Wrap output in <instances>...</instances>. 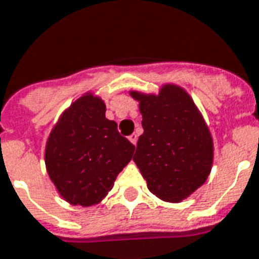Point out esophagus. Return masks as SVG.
Masks as SVG:
<instances>
[{"label":"esophagus","instance_id":"esophagus-1","mask_svg":"<svg viewBox=\"0 0 259 259\" xmlns=\"http://www.w3.org/2000/svg\"><path fill=\"white\" fill-rule=\"evenodd\" d=\"M128 139H130V142H131L132 144H135L136 146V143H138V135H136V134H132V135H130V138H128Z\"/></svg>","mask_w":259,"mask_h":259}]
</instances>
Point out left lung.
Returning <instances> with one entry per match:
<instances>
[{
	"mask_svg": "<svg viewBox=\"0 0 259 259\" xmlns=\"http://www.w3.org/2000/svg\"><path fill=\"white\" fill-rule=\"evenodd\" d=\"M139 103L143 135L134 162L159 199L181 203L207 181L214 162V142L192 97L177 84L159 94L130 91Z\"/></svg>",
	"mask_w": 259,
	"mask_h": 259,
	"instance_id": "1",
	"label": "left lung"
}]
</instances>
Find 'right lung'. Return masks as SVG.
Returning a JSON list of instances; mask_svg holds the SVG:
<instances>
[{"label":"right lung","instance_id":"obj_1","mask_svg":"<svg viewBox=\"0 0 259 259\" xmlns=\"http://www.w3.org/2000/svg\"><path fill=\"white\" fill-rule=\"evenodd\" d=\"M135 146L105 117V103L94 92L76 99L53 125L45 144V167L65 202L91 207L107 198Z\"/></svg>","mask_w":259,"mask_h":259}]
</instances>
